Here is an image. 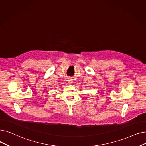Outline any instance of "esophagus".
Instances as JSON below:
<instances>
[{
  "label": "esophagus",
  "instance_id": "34e87169",
  "mask_svg": "<svg viewBox=\"0 0 146 146\" xmlns=\"http://www.w3.org/2000/svg\"><path fill=\"white\" fill-rule=\"evenodd\" d=\"M67 81H68V82L70 84H72L73 83V79L71 78H68Z\"/></svg>",
  "mask_w": 146,
  "mask_h": 146
}]
</instances>
